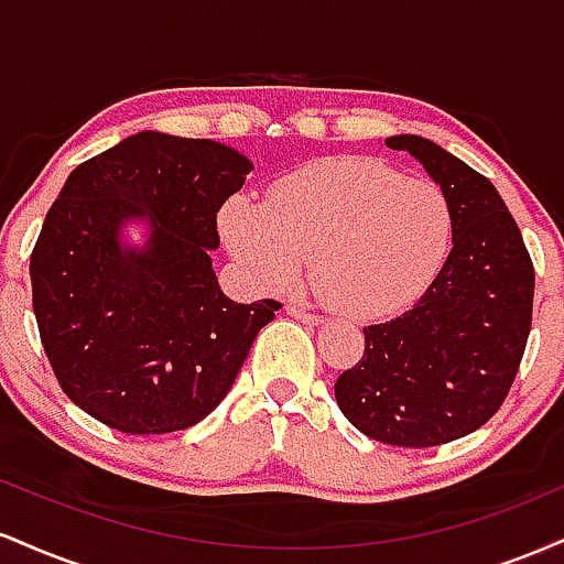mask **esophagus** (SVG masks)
I'll list each match as a JSON object with an SVG mask.
<instances>
[{
  "label": "esophagus",
  "mask_w": 564,
  "mask_h": 564,
  "mask_svg": "<svg viewBox=\"0 0 564 564\" xmlns=\"http://www.w3.org/2000/svg\"><path fill=\"white\" fill-rule=\"evenodd\" d=\"M286 313L291 315V318H296L300 323H307V326H318V323H323V321H321V315L310 313V310L300 307V304H289Z\"/></svg>",
  "instance_id": "obj_1"
}]
</instances>
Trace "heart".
<instances>
[{
	"mask_svg": "<svg viewBox=\"0 0 564 564\" xmlns=\"http://www.w3.org/2000/svg\"><path fill=\"white\" fill-rule=\"evenodd\" d=\"M223 236L262 289H289L310 260L318 296L349 318H381L430 286L451 241L443 193L377 159H326L236 198Z\"/></svg>",
	"mask_w": 564,
	"mask_h": 564,
	"instance_id": "obj_1",
	"label": "heart"
}]
</instances>
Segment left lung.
I'll use <instances>...</instances> for the list:
<instances>
[{
	"instance_id": "1",
	"label": "left lung",
	"mask_w": 564,
	"mask_h": 564,
	"mask_svg": "<svg viewBox=\"0 0 564 564\" xmlns=\"http://www.w3.org/2000/svg\"><path fill=\"white\" fill-rule=\"evenodd\" d=\"M443 191L453 249L400 318L364 328L366 352L334 384L364 435L430 448L480 430L501 408L533 321V262L488 177L419 134H392Z\"/></svg>"
}]
</instances>
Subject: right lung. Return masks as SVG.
<instances>
[{"label": "right lung", "instance_id": "1", "mask_svg": "<svg viewBox=\"0 0 564 564\" xmlns=\"http://www.w3.org/2000/svg\"><path fill=\"white\" fill-rule=\"evenodd\" d=\"M251 170L225 142L145 129L68 174L31 254V291L63 392L97 422L127 435L198 424L281 310L228 300L212 268L219 206Z\"/></svg>", "mask_w": 564, "mask_h": 564}]
</instances>
